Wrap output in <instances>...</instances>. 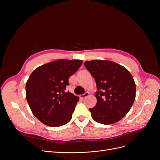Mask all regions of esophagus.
<instances>
[{
    "instance_id": "obj_1",
    "label": "esophagus",
    "mask_w": 160,
    "mask_h": 160,
    "mask_svg": "<svg viewBox=\"0 0 160 160\" xmlns=\"http://www.w3.org/2000/svg\"><path fill=\"white\" fill-rule=\"evenodd\" d=\"M88 96H89V93H88V92H86V93H85L84 94L80 95V97L81 98H86V97H88Z\"/></svg>"
}]
</instances>
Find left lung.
<instances>
[{
	"label": "left lung",
	"mask_w": 160,
	"mask_h": 160,
	"mask_svg": "<svg viewBox=\"0 0 160 160\" xmlns=\"http://www.w3.org/2000/svg\"><path fill=\"white\" fill-rule=\"evenodd\" d=\"M96 82V106L90 108L96 122L112 124L127 115L136 98V86L124 67L108 60H94L84 63Z\"/></svg>",
	"instance_id": "obj_1"
}]
</instances>
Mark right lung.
<instances>
[{"label": "right lung", "instance_id": "obj_1", "mask_svg": "<svg viewBox=\"0 0 160 160\" xmlns=\"http://www.w3.org/2000/svg\"><path fill=\"white\" fill-rule=\"evenodd\" d=\"M82 63L80 60H58L38 67L26 83V98L32 113L51 127L68 123L79 98L65 92L69 78Z\"/></svg>", "mask_w": 160, "mask_h": 160}]
</instances>
